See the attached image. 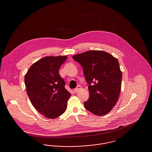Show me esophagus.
Masks as SVG:
<instances>
[{"instance_id":"esophagus-1","label":"esophagus","mask_w":152,"mask_h":152,"mask_svg":"<svg viewBox=\"0 0 152 152\" xmlns=\"http://www.w3.org/2000/svg\"><path fill=\"white\" fill-rule=\"evenodd\" d=\"M80 89H81V87H80V86H78L77 87H76V88L74 89V92H75V93H77Z\"/></svg>"}]
</instances>
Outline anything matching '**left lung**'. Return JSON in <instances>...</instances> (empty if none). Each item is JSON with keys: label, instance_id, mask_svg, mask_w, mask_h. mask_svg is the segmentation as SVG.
<instances>
[{"label": "left lung", "instance_id": "1", "mask_svg": "<svg viewBox=\"0 0 152 152\" xmlns=\"http://www.w3.org/2000/svg\"><path fill=\"white\" fill-rule=\"evenodd\" d=\"M82 66L89 97L84 102L88 111L98 116L109 113L116 105L121 87L122 73L117 58L102 51H88L73 56Z\"/></svg>", "mask_w": 152, "mask_h": 152}]
</instances>
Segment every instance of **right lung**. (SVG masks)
<instances>
[{
    "label": "right lung",
    "instance_id": "obj_1",
    "mask_svg": "<svg viewBox=\"0 0 152 152\" xmlns=\"http://www.w3.org/2000/svg\"><path fill=\"white\" fill-rule=\"evenodd\" d=\"M67 56H46L30 66L24 77L27 93L32 105L48 118L65 112L71 94L58 69Z\"/></svg>",
    "mask_w": 152,
    "mask_h": 152
}]
</instances>
